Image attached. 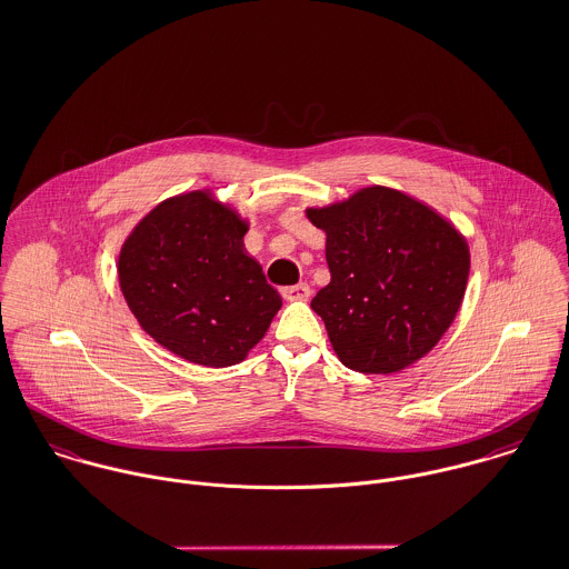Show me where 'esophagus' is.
<instances>
[{
	"label": "esophagus",
	"mask_w": 569,
	"mask_h": 569,
	"mask_svg": "<svg viewBox=\"0 0 569 569\" xmlns=\"http://www.w3.org/2000/svg\"><path fill=\"white\" fill-rule=\"evenodd\" d=\"M283 299L288 301H306L310 297V286L308 283H297V286H286L281 288Z\"/></svg>",
	"instance_id": "1"
}]
</instances>
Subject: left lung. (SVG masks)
<instances>
[{"label":"left lung","instance_id":"left-lung-1","mask_svg":"<svg viewBox=\"0 0 569 569\" xmlns=\"http://www.w3.org/2000/svg\"><path fill=\"white\" fill-rule=\"evenodd\" d=\"M308 219L328 234L330 268L310 306L341 363L390 375L428 355L466 295V239L421 201L381 186L310 208Z\"/></svg>","mask_w":569,"mask_h":569}]
</instances>
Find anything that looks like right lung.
Returning <instances> with one entry per match:
<instances>
[{"label":"right lung","instance_id":"obj_1","mask_svg":"<svg viewBox=\"0 0 569 569\" xmlns=\"http://www.w3.org/2000/svg\"><path fill=\"white\" fill-rule=\"evenodd\" d=\"M248 226L208 192L159 203L126 239L119 286L139 326L172 355L226 368L246 359L281 308L246 254Z\"/></svg>","mask_w":569,"mask_h":569}]
</instances>
